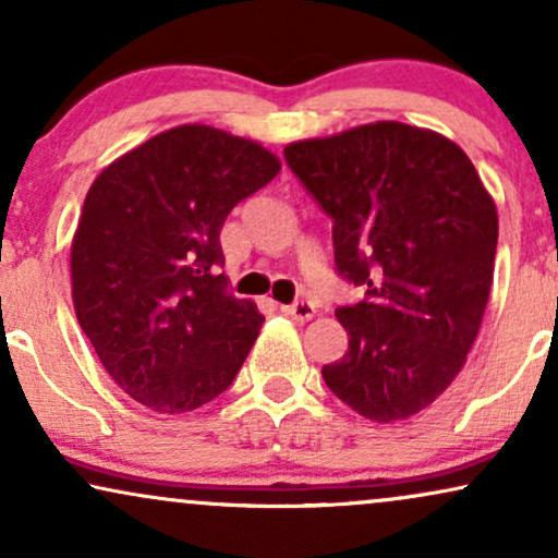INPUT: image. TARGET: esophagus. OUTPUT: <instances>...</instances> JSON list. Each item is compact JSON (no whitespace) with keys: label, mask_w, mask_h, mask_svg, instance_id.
<instances>
[{"label":"esophagus","mask_w":558,"mask_h":558,"mask_svg":"<svg viewBox=\"0 0 558 558\" xmlns=\"http://www.w3.org/2000/svg\"><path fill=\"white\" fill-rule=\"evenodd\" d=\"M280 312L286 316H291L295 322H308L314 316V303L312 301H293V303H286V306H280Z\"/></svg>","instance_id":"1"}]
</instances>
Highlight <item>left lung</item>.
<instances>
[{
  "label": "left lung",
  "mask_w": 558,
  "mask_h": 558,
  "mask_svg": "<svg viewBox=\"0 0 558 558\" xmlns=\"http://www.w3.org/2000/svg\"><path fill=\"white\" fill-rule=\"evenodd\" d=\"M286 161L331 218L337 272L363 299L337 308L348 352L322 368L373 422L433 404L466 363L489 301L497 208L461 146L380 121L288 144Z\"/></svg>",
  "instance_id": "1"
}]
</instances>
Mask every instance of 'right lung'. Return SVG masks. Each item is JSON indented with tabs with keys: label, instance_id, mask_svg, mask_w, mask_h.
<instances>
[{
	"label": "right lung",
	"instance_id": "add662e5",
	"mask_svg": "<svg viewBox=\"0 0 558 558\" xmlns=\"http://www.w3.org/2000/svg\"><path fill=\"white\" fill-rule=\"evenodd\" d=\"M278 172L255 141L178 125L92 182L72 242V299L131 399L182 414L236 378L265 316L229 293L218 236L231 208Z\"/></svg>",
	"mask_w": 558,
	"mask_h": 558
}]
</instances>
